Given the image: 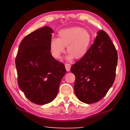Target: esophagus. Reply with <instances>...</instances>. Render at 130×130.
<instances>
[{"label": "esophagus", "instance_id": "1", "mask_svg": "<svg viewBox=\"0 0 130 130\" xmlns=\"http://www.w3.org/2000/svg\"><path fill=\"white\" fill-rule=\"evenodd\" d=\"M65 68L66 69H67V71L69 72L70 69V68H71V65H70V63H66L65 64Z\"/></svg>", "mask_w": 130, "mask_h": 130}]
</instances>
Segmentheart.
Masks as SVG:
<instances>
[{
  "label": "heart",
  "instance_id": "b5f03b06",
  "mask_svg": "<svg viewBox=\"0 0 130 130\" xmlns=\"http://www.w3.org/2000/svg\"><path fill=\"white\" fill-rule=\"evenodd\" d=\"M92 36L88 30L83 27H73L59 31L58 38H52L50 48L52 56L56 59L61 58L65 52L69 53L68 60L74 57L80 59L87 54L91 45Z\"/></svg>",
  "mask_w": 130,
  "mask_h": 130
}]
</instances>
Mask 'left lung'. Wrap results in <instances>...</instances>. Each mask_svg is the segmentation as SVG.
I'll return each instance as SVG.
<instances>
[{"instance_id":"8db88e82","label":"left lung","mask_w":130,"mask_h":130,"mask_svg":"<svg viewBox=\"0 0 130 130\" xmlns=\"http://www.w3.org/2000/svg\"><path fill=\"white\" fill-rule=\"evenodd\" d=\"M97 34L87 54L70 68L76 77V95L87 104L104 98L116 76L118 53L115 45L104 31H99Z\"/></svg>"}]
</instances>
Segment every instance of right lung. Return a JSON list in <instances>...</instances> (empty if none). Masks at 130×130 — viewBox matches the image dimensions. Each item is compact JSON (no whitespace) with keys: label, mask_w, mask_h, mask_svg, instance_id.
Here are the masks:
<instances>
[{"label":"right lung","mask_w":130,"mask_h":130,"mask_svg":"<svg viewBox=\"0 0 130 130\" xmlns=\"http://www.w3.org/2000/svg\"><path fill=\"white\" fill-rule=\"evenodd\" d=\"M53 30L45 26L31 32L19 45L15 58L19 88L30 102L43 105L57 96L67 72L50 52Z\"/></svg>","instance_id":"1"}]
</instances>
